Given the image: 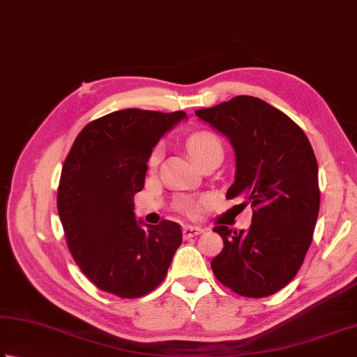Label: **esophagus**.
<instances>
[{"label":"esophagus","mask_w":357,"mask_h":357,"mask_svg":"<svg viewBox=\"0 0 357 357\" xmlns=\"http://www.w3.org/2000/svg\"><path fill=\"white\" fill-rule=\"evenodd\" d=\"M204 232V229L199 227V226H192V225H187L183 229V234H184V238H192V236H197L201 235Z\"/></svg>","instance_id":"obj_1"}]
</instances>
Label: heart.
<instances>
[{"mask_svg":"<svg viewBox=\"0 0 357 357\" xmlns=\"http://www.w3.org/2000/svg\"><path fill=\"white\" fill-rule=\"evenodd\" d=\"M187 150L192 155V158L199 164L202 159L213 155V153H222V146H221V142L218 141V137L211 135V132L199 131V132H195V135H192L187 139ZM160 156H162V150L158 146V149L153 150L151 156L149 159L150 169H155V167L159 164ZM179 207L185 212H193L195 208H197V202L190 198H185L181 201Z\"/></svg>","mask_w":357,"mask_h":357,"instance_id":"b5f03b06","label":"heart"}]
</instances>
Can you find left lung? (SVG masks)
I'll list each match as a JSON object with an SVG mask.
<instances>
[{
	"label": "left lung",
	"instance_id": "obj_1",
	"mask_svg": "<svg viewBox=\"0 0 357 357\" xmlns=\"http://www.w3.org/2000/svg\"><path fill=\"white\" fill-rule=\"evenodd\" d=\"M235 151V183L226 198L252 207L248 230L213 227L225 248L212 260L218 280L244 297H268L302 266L312 241L320 192L319 167L302 128L252 96L195 111Z\"/></svg>",
	"mask_w": 357,
	"mask_h": 357
}]
</instances>
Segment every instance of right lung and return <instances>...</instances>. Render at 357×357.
I'll return each instance as SVG.
<instances>
[{
	"label": "right lung",
	"mask_w": 357,
	"mask_h": 357,
	"mask_svg": "<svg viewBox=\"0 0 357 357\" xmlns=\"http://www.w3.org/2000/svg\"><path fill=\"white\" fill-rule=\"evenodd\" d=\"M181 121L184 111H114L79 132L63 164L57 208L68 248L83 274L109 294H149L183 243L178 222L145 225L132 201L153 149Z\"/></svg>",
	"instance_id": "add662e5"
}]
</instances>
